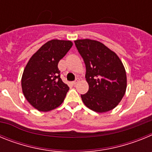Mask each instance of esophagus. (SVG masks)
I'll return each mask as SVG.
<instances>
[{
    "label": "esophagus",
    "mask_w": 152,
    "mask_h": 152,
    "mask_svg": "<svg viewBox=\"0 0 152 152\" xmlns=\"http://www.w3.org/2000/svg\"><path fill=\"white\" fill-rule=\"evenodd\" d=\"M79 81H80V79H79V78H76V79H75V80H74V81L72 83H73V84H77V83H78Z\"/></svg>",
    "instance_id": "1"
}]
</instances>
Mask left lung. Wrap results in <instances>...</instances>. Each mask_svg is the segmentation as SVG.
<instances>
[{
    "mask_svg": "<svg viewBox=\"0 0 152 152\" xmlns=\"http://www.w3.org/2000/svg\"><path fill=\"white\" fill-rule=\"evenodd\" d=\"M75 43L84 59L89 90L81 94L84 105L96 113L114 109L122 100L127 86L126 73L117 55L96 40L77 39Z\"/></svg>",
    "mask_w": 152,
    "mask_h": 152,
    "instance_id": "obj_1",
    "label": "left lung"
}]
</instances>
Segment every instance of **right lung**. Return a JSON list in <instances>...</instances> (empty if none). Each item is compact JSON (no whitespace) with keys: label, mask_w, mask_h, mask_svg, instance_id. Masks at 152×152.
I'll use <instances>...</instances> for the list:
<instances>
[{"label":"right lung","mask_w":152,"mask_h":152,"mask_svg":"<svg viewBox=\"0 0 152 152\" xmlns=\"http://www.w3.org/2000/svg\"><path fill=\"white\" fill-rule=\"evenodd\" d=\"M73 45L69 40L52 39L30 58L21 79L23 95L39 111L48 112L64 101L68 86L60 77L58 61Z\"/></svg>","instance_id":"obj_1"}]
</instances>
